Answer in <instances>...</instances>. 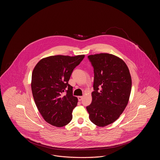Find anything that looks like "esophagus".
Instances as JSON below:
<instances>
[{
  "label": "esophagus",
  "instance_id": "1",
  "mask_svg": "<svg viewBox=\"0 0 160 160\" xmlns=\"http://www.w3.org/2000/svg\"><path fill=\"white\" fill-rule=\"evenodd\" d=\"M82 99H83V97L82 96H78V101H82Z\"/></svg>",
  "mask_w": 160,
  "mask_h": 160
}]
</instances>
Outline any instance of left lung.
<instances>
[{
    "mask_svg": "<svg viewBox=\"0 0 160 160\" xmlns=\"http://www.w3.org/2000/svg\"><path fill=\"white\" fill-rule=\"evenodd\" d=\"M93 68L91 104L86 107L92 122L105 127L116 121L127 106L132 81L124 61L108 53L89 55Z\"/></svg>",
    "mask_w": 160,
    "mask_h": 160,
    "instance_id": "left-lung-1",
    "label": "left lung"
}]
</instances>
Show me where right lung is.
<instances>
[{
    "label": "right lung",
    "instance_id": "right-lung-1",
    "mask_svg": "<svg viewBox=\"0 0 160 160\" xmlns=\"http://www.w3.org/2000/svg\"><path fill=\"white\" fill-rule=\"evenodd\" d=\"M84 55H56L38 62L32 74L31 88L39 113L46 122L62 127L72 120L77 98L68 81Z\"/></svg>",
    "mask_w": 160,
    "mask_h": 160
}]
</instances>
